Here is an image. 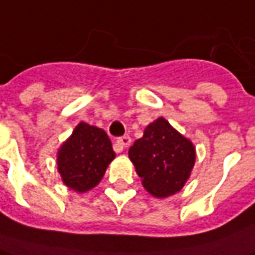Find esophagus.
<instances>
[{
    "mask_svg": "<svg viewBox=\"0 0 255 255\" xmlns=\"http://www.w3.org/2000/svg\"><path fill=\"white\" fill-rule=\"evenodd\" d=\"M117 145L120 146L122 149L128 147V146L131 145V138H129L128 135H124V136H122V138H119V139H117Z\"/></svg>",
    "mask_w": 255,
    "mask_h": 255,
    "instance_id": "34e87169",
    "label": "esophagus"
}]
</instances>
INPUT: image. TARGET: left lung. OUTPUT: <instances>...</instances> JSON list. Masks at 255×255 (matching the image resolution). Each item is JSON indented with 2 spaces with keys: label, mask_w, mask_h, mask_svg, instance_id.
Segmentation results:
<instances>
[{
  "label": "left lung",
  "mask_w": 255,
  "mask_h": 255,
  "mask_svg": "<svg viewBox=\"0 0 255 255\" xmlns=\"http://www.w3.org/2000/svg\"><path fill=\"white\" fill-rule=\"evenodd\" d=\"M128 156L145 189L158 199L182 189L196 160L193 143L163 117L145 128L143 136L133 142Z\"/></svg>",
  "instance_id": "obj_1"
}]
</instances>
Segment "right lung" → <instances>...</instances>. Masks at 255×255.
Segmentation results:
<instances>
[{
	"label": "right lung",
	"mask_w": 255,
	"mask_h": 255,
	"mask_svg": "<svg viewBox=\"0 0 255 255\" xmlns=\"http://www.w3.org/2000/svg\"><path fill=\"white\" fill-rule=\"evenodd\" d=\"M116 157L102 128L81 122L58 150V171L67 188L83 193L95 188Z\"/></svg>",
	"instance_id": "right-lung-1"
}]
</instances>
